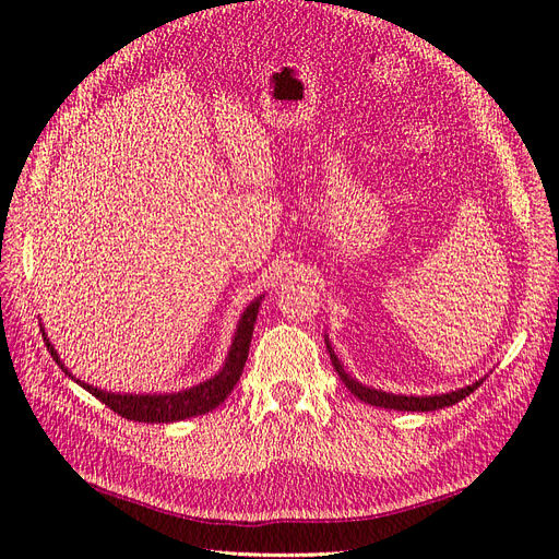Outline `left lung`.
Masks as SVG:
<instances>
[{"label": "left lung", "mask_w": 559, "mask_h": 559, "mask_svg": "<svg viewBox=\"0 0 559 559\" xmlns=\"http://www.w3.org/2000/svg\"><path fill=\"white\" fill-rule=\"evenodd\" d=\"M326 349L331 354V364L335 368V373L341 376V380L345 382V386L349 389V392L361 399L364 403H370V405H378V408H386V411H411V413H427V411H438V408H448V405H454L460 403L462 399H466L468 394L476 392V389L483 384V378L476 380L473 384H466L462 389H454V392H448V394H433V396H405V394H389V392H382V389H376V386H366L361 384L357 378H352L349 373H345L343 364L337 361L335 352L329 343L326 337Z\"/></svg>", "instance_id": "8db88e82"}]
</instances>
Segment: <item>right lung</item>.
<instances>
[{
    "mask_svg": "<svg viewBox=\"0 0 559 559\" xmlns=\"http://www.w3.org/2000/svg\"><path fill=\"white\" fill-rule=\"evenodd\" d=\"M265 296L253 298L249 306L245 308V312L240 314L238 321V329H235L233 335V343L230 349L226 354V361L224 366L218 368V373L205 382H200L195 386L189 389H181V392H163V394H118V392H107V389H97L88 382L76 380L70 370L64 368V364L60 361L56 347L50 345L48 335L41 326V335H44V343L50 352V357L56 359V364L64 370V376H70L76 384H81L86 392H91L95 399L103 401L107 408H111L114 413H118L126 419L132 421H151V425H170V421H181L186 417H198V415H205L214 408L222 405L228 394L233 392V386L238 384L242 370H245V361H247V354H249V343H251V333H253V324H257V314L261 308V300Z\"/></svg>",
    "mask_w": 559,
    "mask_h": 559,
    "instance_id": "1",
    "label": "right lung"
}]
</instances>
